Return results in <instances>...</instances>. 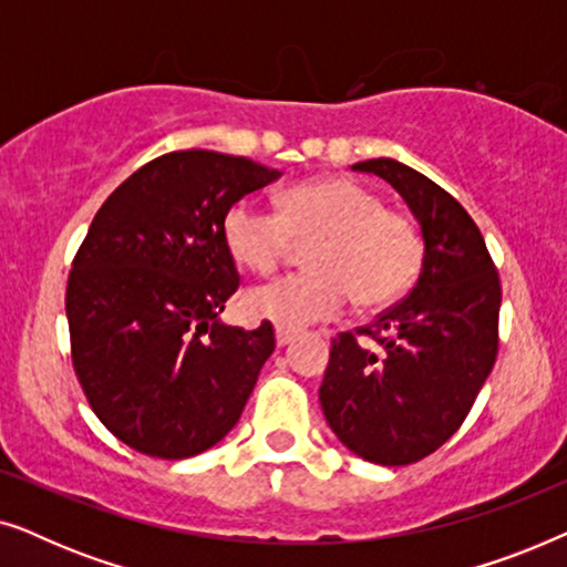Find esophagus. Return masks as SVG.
Listing matches in <instances>:
<instances>
[{
	"label": "esophagus",
	"mask_w": 567,
	"mask_h": 567,
	"mask_svg": "<svg viewBox=\"0 0 567 567\" xmlns=\"http://www.w3.org/2000/svg\"><path fill=\"white\" fill-rule=\"evenodd\" d=\"M293 340V330H286V328H276V346L284 348L289 346Z\"/></svg>",
	"instance_id": "esophagus-1"
}]
</instances>
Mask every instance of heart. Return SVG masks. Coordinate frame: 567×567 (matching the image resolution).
<instances>
[{"mask_svg": "<svg viewBox=\"0 0 567 567\" xmlns=\"http://www.w3.org/2000/svg\"><path fill=\"white\" fill-rule=\"evenodd\" d=\"M221 231L231 258L255 274L276 270L291 243H315L307 252L309 274L245 293L247 312L286 330L330 320L351 297L363 309L392 305L413 286L425 252L408 214L384 208L377 193L346 177L291 185L278 212L237 200L224 214Z\"/></svg>", "mask_w": 567, "mask_h": 567, "instance_id": "obj_1", "label": "heart"}]
</instances>
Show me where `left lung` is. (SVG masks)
<instances>
[{"mask_svg":"<svg viewBox=\"0 0 567 567\" xmlns=\"http://www.w3.org/2000/svg\"><path fill=\"white\" fill-rule=\"evenodd\" d=\"M392 185L423 237L413 291L359 336L332 340L320 405L361 460L402 467L446 444L467 417L498 353L501 281L477 224L460 200L398 159L355 162Z\"/></svg>","mask_w":567,"mask_h":567,"instance_id":"1","label":"left lung"}]
</instances>
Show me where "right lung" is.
Returning <instances> with one entry per match:
<instances>
[{
  "mask_svg": "<svg viewBox=\"0 0 567 567\" xmlns=\"http://www.w3.org/2000/svg\"><path fill=\"white\" fill-rule=\"evenodd\" d=\"M278 177L235 154L169 152L92 219L66 284L72 361L100 423L136 452L188 460L243 415L276 338L270 322L219 320L239 286L221 224Z\"/></svg>",
  "mask_w": 567,
  "mask_h": 567,
  "instance_id": "add662e5",
  "label": "right lung"
}]
</instances>
